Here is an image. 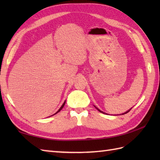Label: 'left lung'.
I'll return each mask as SVG.
<instances>
[{"mask_svg":"<svg viewBox=\"0 0 160 160\" xmlns=\"http://www.w3.org/2000/svg\"><path fill=\"white\" fill-rule=\"evenodd\" d=\"M94 107H95V108H97V109H98V111H100V113H104V114H107V113H104V112H103V111H102L101 110H100V109H99V108H97V107H96V106H94ZM131 108H130V109H129V110H128L127 111H126V112H125V113H122V115H124V114H126V113H128V112L131 111Z\"/></svg>","mask_w":160,"mask_h":160,"instance_id":"1","label":"left lung"}]
</instances>
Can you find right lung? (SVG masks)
<instances>
[{
	"label": "right lung",
	"mask_w": 160,
	"mask_h": 160,
	"mask_svg": "<svg viewBox=\"0 0 160 160\" xmlns=\"http://www.w3.org/2000/svg\"><path fill=\"white\" fill-rule=\"evenodd\" d=\"M65 102H66V101H64V103L62 104V106H61V107H60V108H59V109H58V111L56 112V113H54L53 115H55V114L58 113V112H60V111L61 110H62V108L64 107V104H65ZM52 115H51V116H52ZM49 117H50V116H49Z\"/></svg>",
	"instance_id": "right-lung-1"
}]
</instances>
